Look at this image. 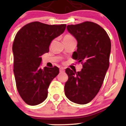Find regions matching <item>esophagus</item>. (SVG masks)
I'll return each mask as SVG.
<instances>
[{"label":"esophagus","mask_w":126,"mask_h":126,"mask_svg":"<svg viewBox=\"0 0 126 126\" xmlns=\"http://www.w3.org/2000/svg\"><path fill=\"white\" fill-rule=\"evenodd\" d=\"M64 72V69L63 67H61L60 69V73H62V72Z\"/></svg>","instance_id":"obj_1"}]
</instances>
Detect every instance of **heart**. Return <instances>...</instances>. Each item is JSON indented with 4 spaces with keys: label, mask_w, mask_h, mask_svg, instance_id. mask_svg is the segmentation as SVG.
<instances>
[{
    "label": "heart",
    "mask_w": 126,
    "mask_h": 126,
    "mask_svg": "<svg viewBox=\"0 0 126 126\" xmlns=\"http://www.w3.org/2000/svg\"><path fill=\"white\" fill-rule=\"evenodd\" d=\"M74 38L72 35H66L63 38V40H70V39H73Z\"/></svg>",
    "instance_id": "heart-1"
}]
</instances>
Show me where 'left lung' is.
Here are the masks:
<instances>
[{"mask_svg":"<svg viewBox=\"0 0 126 126\" xmlns=\"http://www.w3.org/2000/svg\"><path fill=\"white\" fill-rule=\"evenodd\" d=\"M67 30L78 42L73 59L81 62V71L66 69L68 80L64 85L66 97L78 104H86L99 92L109 67L111 41L101 26L86 21L69 25Z\"/></svg>","mask_w":126,"mask_h":126,"instance_id":"1","label":"left lung"}]
</instances>
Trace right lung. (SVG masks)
Listing matches in <instances>:
<instances>
[{"mask_svg": "<svg viewBox=\"0 0 126 126\" xmlns=\"http://www.w3.org/2000/svg\"><path fill=\"white\" fill-rule=\"evenodd\" d=\"M66 27L33 22L24 26L15 36L14 73L17 90L27 104H40L47 97L49 85L59 69L56 66L41 69V56L48 53L52 40L63 34Z\"/></svg>", "mask_w": 126, "mask_h": 126, "instance_id": "right-lung-1", "label": "right lung"}]
</instances>
